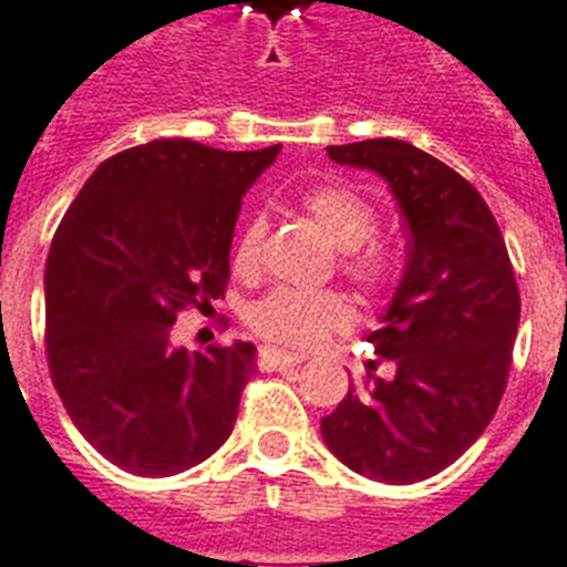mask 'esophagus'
I'll use <instances>...</instances> for the list:
<instances>
[{
    "label": "esophagus",
    "mask_w": 567,
    "mask_h": 567,
    "mask_svg": "<svg viewBox=\"0 0 567 567\" xmlns=\"http://www.w3.org/2000/svg\"><path fill=\"white\" fill-rule=\"evenodd\" d=\"M302 362V357L288 351H279V348H259V368L262 371H277V368H293Z\"/></svg>",
    "instance_id": "obj_1"
}]
</instances>
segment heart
<instances>
[{
	"label": "heart",
	"mask_w": 567,
	"mask_h": 567,
	"mask_svg": "<svg viewBox=\"0 0 567 567\" xmlns=\"http://www.w3.org/2000/svg\"><path fill=\"white\" fill-rule=\"evenodd\" d=\"M302 208L317 223L324 239L337 250H342L344 270L357 282L377 285L385 277L382 256L373 254V250H359L377 230V216L362 196L348 188H339V185H324V188L305 194ZM259 245H262V223L254 219V223L245 225L239 243H236V268H254ZM248 322L265 339L290 344V348H313L324 337H331L333 331L351 322V305L333 290L308 293V290L279 288L250 305Z\"/></svg>",
	"instance_id": "obj_1"
}]
</instances>
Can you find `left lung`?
Returning <instances> with one entry per match:
<instances>
[{"instance_id":"left-lung-1","label":"left lung","mask_w":567,"mask_h":567,"mask_svg":"<svg viewBox=\"0 0 567 567\" xmlns=\"http://www.w3.org/2000/svg\"><path fill=\"white\" fill-rule=\"evenodd\" d=\"M371 171L408 228V262L368 342L393 365L353 382L319 431L357 474L411 485L454 465L482 436L508 382L519 290L494 214L471 182L411 142L328 147Z\"/></svg>"}]
</instances>
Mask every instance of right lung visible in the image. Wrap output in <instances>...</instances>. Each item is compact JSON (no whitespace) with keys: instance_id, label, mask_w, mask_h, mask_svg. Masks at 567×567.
<instances>
[{"instance_id":"add662e5","label":"right lung","mask_w":567,"mask_h":567,"mask_svg":"<svg viewBox=\"0 0 567 567\" xmlns=\"http://www.w3.org/2000/svg\"><path fill=\"white\" fill-rule=\"evenodd\" d=\"M279 151L136 145L102 162L59 223L45 265L53 388L127 474H182L234 431L256 348L188 351L171 331L182 308L223 297L243 196Z\"/></svg>"}]
</instances>
